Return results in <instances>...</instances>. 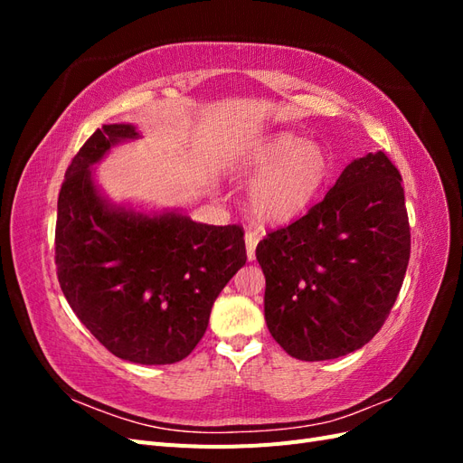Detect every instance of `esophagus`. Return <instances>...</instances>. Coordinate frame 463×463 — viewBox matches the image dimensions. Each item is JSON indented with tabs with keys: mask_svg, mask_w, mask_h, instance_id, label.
<instances>
[{
	"mask_svg": "<svg viewBox=\"0 0 463 463\" xmlns=\"http://www.w3.org/2000/svg\"><path fill=\"white\" fill-rule=\"evenodd\" d=\"M259 243V233L257 232H247L245 233V249H247V259L255 260V250Z\"/></svg>",
	"mask_w": 463,
	"mask_h": 463,
	"instance_id": "1",
	"label": "esophagus"
}]
</instances>
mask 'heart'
<instances>
[{
    "label": "heart",
    "instance_id": "heart-1",
    "mask_svg": "<svg viewBox=\"0 0 463 463\" xmlns=\"http://www.w3.org/2000/svg\"><path fill=\"white\" fill-rule=\"evenodd\" d=\"M255 177L247 193L249 210L259 220L286 223L313 204L330 172L328 154L317 143L291 133H278L255 145L237 172Z\"/></svg>",
    "mask_w": 463,
    "mask_h": 463
}]
</instances>
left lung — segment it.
<instances>
[{
	"label": "left lung",
	"mask_w": 463,
	"mask_h": 463,
	"mask_svg": "<svg viewBox=\"0 0 463 463\" xmlns=\"http://www.w3.org/2000/svg\"><path fill=\"white\" fill-rule=\"evenodd\" d=\"M410 250L398 167L384 152L354 160L309 213L257 245L272 338L301 361L363 347L396 303Z\"/></svg>",
	"instance_id": "8db88e82"
}]
</instances>
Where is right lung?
<instances>
[{
	"label": "right lung",
	"mask_w": 463,
	"mask_h": 463,
	"mask_svg": "<svg viewBox=\"0 0 463 463\" xmlns=\"http://www.w3.org/2000/svg\"><path fill=\"white\" fill-rule=\"evenodd\" d=\"M129 123L104 125L65 172L55 222V266L67 303L119 359L170 365L206 332L220 291L247 260L241 226L189 216H148L100 197L90 165L137 138Z\"/></svg>",
	"instance_id": "add662e5"
}]
</instances>
